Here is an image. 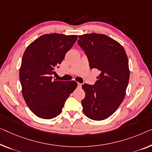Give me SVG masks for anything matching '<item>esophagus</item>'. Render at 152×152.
<instances>
[{
    "label": "esophagus",
    "mask_w": 152,
    "mask_h": 152,
    "mask_svg": "<svg viewBox=\"0 0 152 152\" xmlns=\"http://www.w3.org/2000/svg\"><path fill=\"white\" fill-rule=\"evenodd\" d=\"M78 86L79 87H82V84L80 83H78Z\"/></svg>",
    "instance_id": "1"
}]
</instances>
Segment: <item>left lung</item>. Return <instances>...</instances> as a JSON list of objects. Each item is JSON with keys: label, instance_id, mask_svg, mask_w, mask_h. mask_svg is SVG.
<instances>
[{"label": "left lung", "instance_id": "left-lung-1", "mask_svg": "<svg viewBox=\"0 0 152 152\" xmlns=\"http://www.w3.org/2000/svg\"><path fill=\"white\" fill-rule=\"evenodd\" d=\"M78 44L89 62L91 69L100 72L94 85L84 84L85 98L81 103L89 119L101 121L116 111L126 96L130 77L128 59L123 46L104 34L78 36Z\"/></svg>", "mask_w": 152, "mask_h": 152}]
</instances>
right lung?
Segmentation results:
<instances>
[{
    "label": "right lung",
    "mask_w": 152,
    "mask_h": 152,
    "mask_svg": "<svg viewBox=\"0 0 152 152\" xmlns=\"http://www.w3.org/2000/svg\"><path fill=\"white\" fill-rule=\"evenodd\" d=\"M77 38V35L46 34L31 43L24 52L19 74L22 96L31 111L39 118L58 116L76 89L75 81L53 80L52 75Z\"/></svg>",
    "instance_id": "obj_1"
}]
</instances>
